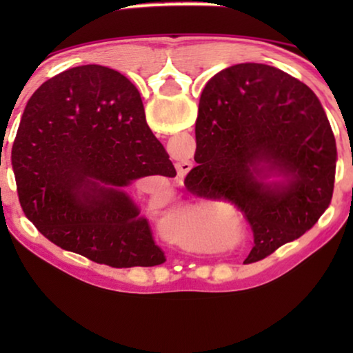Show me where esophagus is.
<instances>
[{
    "label": "esophagus",
    "instance_id": "1",
    "mask_svg": "<svg viewBox=\"0 0 353 353\" xmlns=\"http://www.w3.org/2000/svg\"><path fill=\"white\" fill-rule=\"evenodd\" d=\"M192 167V163L190 161H183L180 163H176V172H178V176L180 178H185L188 173H190Z\"/></svg>",
    "mask_w": 353,
    "mask_h": 353
}]
</instances>
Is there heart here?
I'll use <instances>...</instances> for the list:
<instances>
[{"label": "heart", "mask_w": 353, "mask_h": 353, "mask_svg": "<svg viewBox=\"0 0 353 353\" xmlns=\"http://www.w3.org/2000/svg\"><path fill=\"white\" fill-rule=\"evenodd\" d=\"M215 214L214 207L209 205H190L185 209L175 210L168 215L167 219V230L170 236L176 241L185 239V234L190 233L191 230L199 228L210 220V216Z\"/></svg>", "instance_id": "heart-1"}]
</instances>
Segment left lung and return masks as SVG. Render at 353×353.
<instances>
[{"instance_id":"1","label":"left lung","mask_w":353,"mask_h":353,"mask_svg":"<svg viewBox=\"0 0 353 353\" xmlns=\"http://www.w3.org/2000/svg\"><path fill=\"white\" fill-rule=\"evenodd\" d=\"M259 160L288 183L255 181L250 167ZM194 161L186 190L234 204L254 231L244 263L301 238L331 204L337 149L330 120L316 94L276 67L248 62L212 77L199 101Z\"/></svg>"}]
</instances>
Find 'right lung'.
Wrapping results in <instances>:
<instances>
[{
	"instance_id": "right-lung-1",
	"label": "right lung",
	"mask_w": 353,
	"mask_h": 353,
	"mask_svg": "<svg viewBox=\"0 0 353 353\" xmlns=\"http://www.w3.org/2000/svg\"><path fill=\"white\" fill-rule=\"evenodd\" d=\"M11 162L23 214L51 243L114 268L165 262L123 188L176 172L120 72L90 64L45 81L23 110Z\"/></svg>"
}]
</instances>
